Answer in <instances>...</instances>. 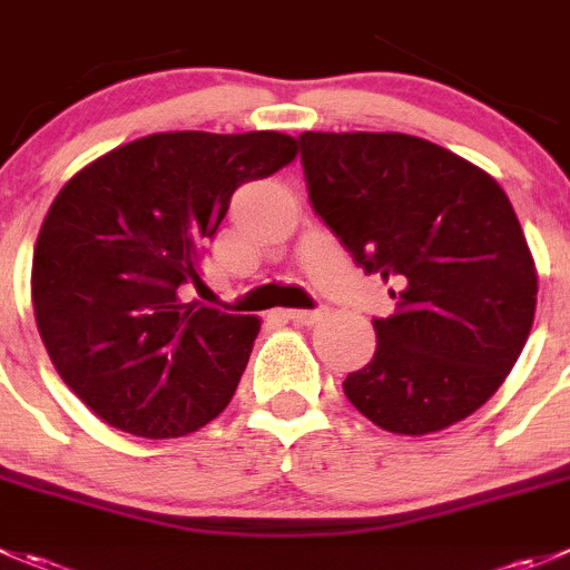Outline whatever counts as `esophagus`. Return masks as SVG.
<instances>
[{
  "instance_id": "esophagus-1",
  "label": "esophagus",
  "mask_w": 570,
  "mask_h": 570,
  "mask_svg": "<svg viewBox=\"0 0 570 570\" xmlns=\"http://www.w3.org/2000/svg\"><path fill=\"white\" fill-rule=\"evenodd\" d=\"M323 314H325L323 308H317V312H306V308H286L284 317L292 320V323H297V325H314L323 320Z\"/></svg>"
}]
</instances>
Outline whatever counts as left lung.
Returning a JSON list of instances; mask_svg holds the SVG:
<instances>
[{
	"label": "left lung",
	"mask_w": 570,
	"mask_h": 570,
	"mask_svg": "<svg viewBox=\"0 0 570 570\" xmlns=\"http://www.w3.org/2000/svg\"><path fill=\"white\" fill-rule=\"evenodd\" d=\"M308 200L364 273L392 284L373 358L342 381L379 429L443 432L493 397L538 306V269L495 178L406 132L301 136Z\"/></svg>",
	"instance_id": "1"
}]
</instances>
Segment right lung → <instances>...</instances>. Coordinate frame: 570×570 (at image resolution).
Masks as SVG:
<instances>
[{
  "mask_svg": "<svg viewBox=\"0 0 570 570\" xmlns=\"http://www.w3.org/2000/svg\"><path fill=\"white\" fill-rule=\"evenodd\" d=\"M278 130L153 132L86 164L49 206L32 312L63 384L108 425L184 438L234 397L258 317L180 297L242 184L295 161Z\"/></svg>",
  "mask_w": 570,
  "mask_h": 570,
  "instance_id": "add662e5",
  "label": "right lung"
}]
</instances>
